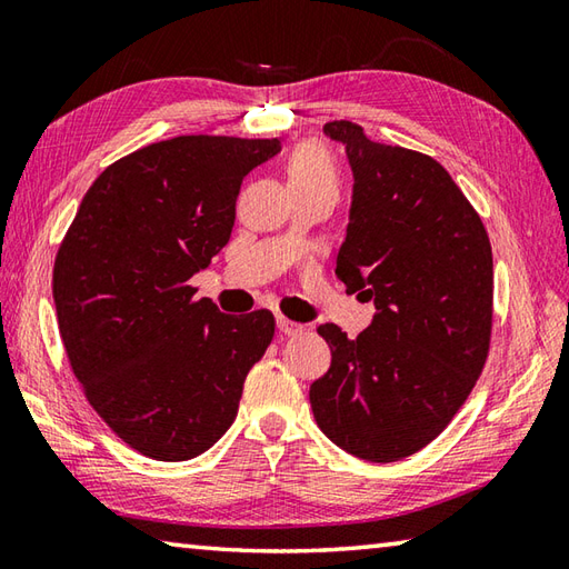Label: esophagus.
Wrapping results in <instances>:
<instances>
[{"label": "esophagus", "instance_id": "esophagus-1", "mask_svg": "<svg viewBox=\"0 0 569 569\" xmlns=\"http://www.w3.org/2000/svg\"><path fill=\"white\" fill-rule=\"evenodd\" d=\"M276 326H278V330L283 332V336H298V332H303V326H300V322L288 320L286 316H278Z\"/></svg>", "mask_w": 569, "mask_h": 569}]
</instances>
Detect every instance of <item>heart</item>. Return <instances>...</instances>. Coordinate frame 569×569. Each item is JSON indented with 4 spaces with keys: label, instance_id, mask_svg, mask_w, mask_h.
Instances as JSON below:
<instances>
[{
    "label": "heart",
    "instance_id": "obj_1",
    "mask_svg": "<svg viewBox=\"0 0 569 569\" xmlns=\"http://www.w3.org/2000/svg\"><path fill=\"white\" fill-rule=\"evenodd\" d=\"M286 174L291 187H330L338 192L340 184L336 160L326 144L316 140L296 144L286 160Z\"/></svg>",
    "mask_w": 569,
    "mask_h": 569
}]
</instances>
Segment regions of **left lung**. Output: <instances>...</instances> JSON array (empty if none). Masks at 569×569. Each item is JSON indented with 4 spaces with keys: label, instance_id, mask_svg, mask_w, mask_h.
Returning <instances> with one entry per match:
<instances>
[{
    "label": "left lung",
    "instance_id": "1",
    "mask_svg": "<svg viewBox=\"0 0 569 569\" xmlns=\"http://www.w3.org/2000/svg\"><path fill=\"white\" fill-rule=\"evenodd\" d=\"M322 132L352 170L348 237L338 278L372 300L358 338L326 322L330 370L310 385L320 431L358 459L389 463L447 429L481 375L493 322L491 241L443 167L372 142L350 120Z\"/></svg>",
    "mask_w": 569,
    "mask_h": 569
}]
</instances>
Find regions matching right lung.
Returning a JSON list of instances; mask_svg holds the SVG:
<instances>
[{
  "mask_svg": "<svg viewBox=\"0 0 569 569\" xmlns=\"http://www.w3.org/2000/svg\"><path fill=\"white\" fill-rule=\"evenodd\" d=\"M281 140L180 136L106 167L53 263L59 332L88 402L130 449L187 461L224 437L273 340L269 310L227 316L189 278L227 247L243 177Z\"/></svg>",
  "mask_w": 569,
  "mask_h": 569,
  "instance_id": "obj_1",
  "label": "right lung"
}]
</instances>
